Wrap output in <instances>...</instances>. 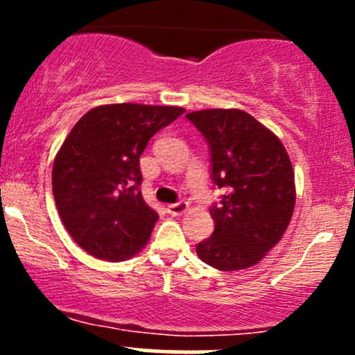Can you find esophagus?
<instances>
[{
	"instance_id": "esophagus-1",
	"label": "esophagus",
	"mask_w": 355,
	"mask_h": 355,
	"mask_svg": "<svg viewBox=\"0 0 355 355\" xmlns=\"http://www.w3.org/2000/svg\"><path fill=\"white\" fill-rule=\"evenodd\" d=\"M168 213L173 214V216H178V214L185 213V211L189 209V202H185V200H178V202H173V204H168Z\"/></svg>"
}]
</instances>
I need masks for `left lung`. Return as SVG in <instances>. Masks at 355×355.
I'll use <instances>...</instances> for the list:
<instances>
[{
  "instance_id": "left-lung-1",
  "label": "left lung",
  "mask_w": 355,
  "mask_h": 355,
  "mask_svg": "<svg viewBox=\"0 0 355 355\" xmlns=\"http://www.w3.org/2000/svg\"><path fill=\"white\" fill-rule=\"evenodd\" d=\"M211 153V178L225 189L209 209L214 232L196 252L209 266L237 271L259 263L284 237L295 180L280 139L242 110H200L185 114Z\"/></svg>"
}]
</instances>
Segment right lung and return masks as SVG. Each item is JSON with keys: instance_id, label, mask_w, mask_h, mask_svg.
<instances>
[{"instance_id": "add662e5", "label": "right lung", "mask_w": 355, "mask_h": 355, "mask_svg": "<svg viewBox=\"0 0 355 355\" xmlns=\"http://www.w3.org/2000/svg\"><path fill=\"white\" fill-rule=\"evenodd\" d=\"M184 108L120 103L75 123L53 164V196L75 242L91 256L123 261L148 244L157 213L146 204L139 157Z\"/></svg>"}]
</instances>
